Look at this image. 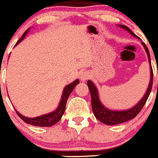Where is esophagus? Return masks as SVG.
Wrapping results in <instances>:
<instances>
[{
	"instance_id": "1",
	"label": "esophagus",
	"mask_w": 158,
	"mask_h": 158,
	"mask_svg": "<svg viewBox=\"0 0 158 158\" xmlns=\"http://www.w3.org/2000/svg\"><path fill=\"white\" fill-rule=\"evenodd\" d=\"M79 77H80L81 81H86L87 79H88V78L90 77V74L88 71H84V72H82V73H80V75H79Z\"/></svg>"
}]
</instances>
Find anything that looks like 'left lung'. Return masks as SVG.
<instances>
[{"instance_id": "1", "label": "left lung", "mask_w": 158, "mask_h": 158, "mask_svg": "<svg viewBox=\"0 0 158 158\" xmlns=\"http://www.w3.org/2000/svg\"><path fill=\"white\" fill-rule=\"evenodd\" d=\"M118 26L123 28V29L127 30V31H129L133 36L136 37V38H139L137 35H135L134 33L128 27L126 26V25H119ZM142 45L145 48V50L147 52V54H148V60H149L150 63V67H151V80H150L149 86H148V90L146 91L144 96L142 98V99L139 101V102L136 106H133V108L125 111H113L107 109V108H106L102 104V102L99 100L98 92V89L96 88L95 85L91 81H88V82H87L88 88H89L90 93H91V107H92V110L93 112H94V116L99 121L104 123V124L109 126L116 125V124H119V123H124V122L129 121V120L134 118L139 113V112L143 109V107L145 105L146 102L148 100V97H149L150 93H151V89H152L153 77H154L153 76H154V74H153V70L151 62V56H150V52L149 50H148V48L147 47V46H146V44L144 43H142Z\"/></svg>"}]
</instances>
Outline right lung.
<instances>
[{"label": "right lung", "mask_w": 158, "mask_h": 158, "mask_svg": "<svg viewBox=\"0 0 158 158\" xmlns=\"http://www.w3.org/2000/svg\"><path fill=\"white\" fill-rule=\"evenodd\" d=\"M30 28H28L25 32L23 33L22 38L19 40V41L16 43V45L19 44L21 41L23 40V39L25 38L26 34L28 33V31H29ZM79 84V80L77 79L76 81H74L73 82L70 83V85H67V86L64 88V91H63L62 98H61L59 106L57 107V109H56L53 112H50V113L46 114V115H40V116L35 117V118H28V117H25L24 115H22V114L19 113L18 111L15 112L17 113V115L23 120L25 123H28V124H30V125L35 126V127H52L54 124H56V123L60 120V118H62L63 115L64 113V111H65L66 109V104H67V101L68 99L69 96L71 94V92L73 91V90L74 89L75 86H77V85Z\"/></svg>", "instance_id": "add662e5"}]
</instances>
